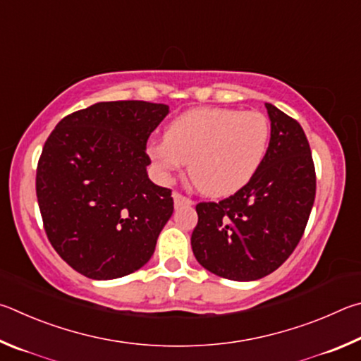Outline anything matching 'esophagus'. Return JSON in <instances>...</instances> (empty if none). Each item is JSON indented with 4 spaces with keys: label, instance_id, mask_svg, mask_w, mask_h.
Masks as SVG:
<instances>
[{
    "label": "esophagus",
    "instance_id": "34e87169",
    "mask_svg": "<svg viewBox=\"0 0 361 361\" xmlns=\"http://www.w3.org/2000/svg\"><path fill=\"white\" fill-rule=\"evenodd\" d=\"M173 198H174V206L176 207L192 206L193 204V201L190 198H187V197H184V195H180V193H177V192L173 193Z\"/></svg>",
    "mask_w": 361,
    "mask_h": 361
}]
</instances>
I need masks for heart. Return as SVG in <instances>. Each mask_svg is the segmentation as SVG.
Wrapping results in <instances>:
<instances>
[{"instance_id": "obj_1", "label": "heart", "mask_w": 361, "mask_h": 361, "mask_svg": "<svg viewBox=\"0 0 361 361\" xmlns=\"http://www.w3.org/2000/svg\"><path fill=\"white\" fill-rule=\"evenodd\" d=\"M271 126L258 111L198 107L176 117L164 139L149 145V157L164 176L188 163L198 190L212 198L236 193L267 157Z\"/></svg>"}]
</instances>
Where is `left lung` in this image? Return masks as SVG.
I'll list each match as a JSON object with an SVG mask.
<instances>
[{
  "label": "left lung",
  "instance_id": "1",
  "mask_svg": "<svg viewBox=\"0 0 361 361\" xmlns=\"http://www.w3.org/2000/svg\"><path fill=\"white\" fill-rule=\"evenodd\" d=\"M267 157L241 190L197 204L192 249L201 267L230 281H257L292 255L315 198V169L301 125L267 103Z\"/></svg>",
  "mask_w": 361,
  "mask_h": 361
}]
</instances>
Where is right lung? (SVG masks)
Instances as JSON below:
<instances>
[{
  "label": "right lung",
  "mask_w": 361,
  "mask_h": 361,
  "mask_svg": "<svg viewBox=\"0 0 361 361\" xmlns=\"http://www.w3.org/2000/svg\"><path fill=\"white\" fill-rule=\"evenodd\" d=\"M169 106L103 101L61 118L36 171L44 230L69 267L97 281L142 268L174 201L149 179L145 145Z\"/></svg>",
  "instance_id": "add662e5"
}]
</instances>
